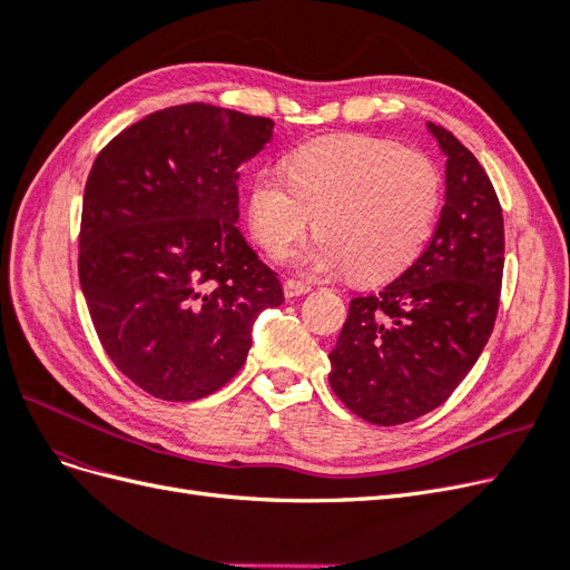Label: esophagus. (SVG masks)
Listing matches in <instances>:
<instances>
[{
    "mask_svg": "<svg viewBox=\"0 0 570 570\" xmlns=\"http://www.w3.org/2000/svg\"><path fill=\"white\" fill-rule=\"evenodd\" d=\"M308 289H312V287L304 285V283H297V281H285V285H283V292H285V297H287V299L302 297V295H306Z\"/></svg>",
    "mask_w": 570,
    "mask_h": 570,
    "instance_id": "esophagus-1",
    "label": "esophagus"
}]
</instances>
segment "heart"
Wrapping results in <instances>:
<instances>
[{"label":"heart","instance_id":"obj_1","mask_svg":"<svg viewBox=\"0 0 570 570\" xmlns=\"http://www.w3.org/2000/svg\"><path fill=\"white\" fill-rule=\"evenodd\" d=\"M442 176L421 151L366 135H331L289 154L287 174L252 178L247 223L271 256L287 252L312 226L316 243L292 264L308 275L347 268L358 283L406 271L433 233Z\"/></svg>","mask_w":570,"mask_h":570}]
</instances>
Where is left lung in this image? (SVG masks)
<instances>
[{
    "label": "left lung",
    "mask_w": 570,
    "mask_h": 570,
    "mask_svg": "<svg viewBox=\"0 0 570 570\" xmlns=\"http://www.w3.org/2000/svg\"><path fill=\"white\" fill-rule=\"evenodd\" d=\"M444 164V206L425 252L377 295L350 302L331 352L333 392L358 419L400 425L446 402L492 335L504 218L473 154L428 124Z\"/></svg>",
    "instance_id": "8db88e82"
}]
</instances>
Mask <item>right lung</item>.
<instances>
[{"mask_svg":"<svg viewBox=\"0 0 570 570\" xmlns=\"http://www.w3.org/2000/svg\"><path fill=\"white\" fill-rule=\"evenodd\" d=\"M271 137V118L197 101L137 120L92 164L80 287L114 366L159 400L226 385L258 314L285 302L235 226L239 168Z\"/></svg>","mask_w":570,"mask_h":570,"instance_id":"right-lung-1","label":"right lung"}]
</instances>
